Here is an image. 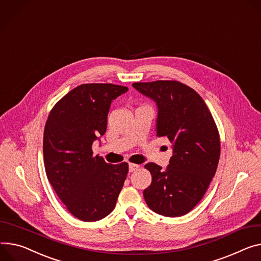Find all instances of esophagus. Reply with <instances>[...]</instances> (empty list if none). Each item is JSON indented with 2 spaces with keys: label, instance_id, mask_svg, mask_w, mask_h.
Returning a JSON list of instances; mask_svg holds the SVG:
<instances>
[{
  "label": "esophagus",
  "instance_id": "esophagus-1",
  "mask_svg": "<svg viewBox=\"0 0 261 261\" xmlns=\"http://www.w3.org/2000/svg\"><path fill=\"white\" fill-rule=\"evenodd\" d=\"M128 168H129V172H133V171H135V170H137L139 168V165L138 164H134V163H129Z\"/></svg>",
  "mask_w": 261,
  "mask_h": 261
}]
</instances>
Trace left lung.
I'll return each mask as SVG.
<instances>
[{"mask_svg":"<svg viewBox=\"0 0 261 261\" xmlns=\"http://www.w3.org/2000/svg\"><path fill=\"white\" fill-rule=\"evenodd\" d=\"M133 87L156 102V137H166L173 146L165 170L151 162L144 166L152 176L143 191L145 202L158 214L182 216L199 203L216 172L217 126L203 98L182 83L155 80Z\"/></svg>","mask_w":261,"mask_h":261,"instance_id":"obj_1","label":"left lung"}]
</instances>
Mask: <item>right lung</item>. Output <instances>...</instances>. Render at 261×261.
I'll use <instances>...</instances> for the list:
<instances>
[{
  "label": "right lung",
  "mask_w": 261,
  "mask_h": 261,
  "mask_svg": "<svg viewBox=\"0 0 261 261\" xmlns=\"http://www.w3.org/2000/svg\"><path fill=\"white\" fill-rule=\"evenodd\" d=\"M128 90L112 84L80 85L49 113L44 132L47 177L71 214L96 222L115 208L128 164L107 163L94 155L93 142L107 132L113 100Z\"/></svg>",
  "instance_id": "right-lung-1"
}]
</instances>
